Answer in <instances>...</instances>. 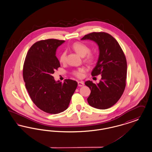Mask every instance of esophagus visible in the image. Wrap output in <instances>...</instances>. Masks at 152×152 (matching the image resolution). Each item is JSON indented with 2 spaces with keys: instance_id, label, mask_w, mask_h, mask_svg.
<instances>
[{
  "instance_id": "esophagus-1",
  "label": "esophagus",
  "mask_w": 152,
  "mask_h": 152,
  "mask_svg": "<svg viewBox=\"0 0 152 152\" xmlns=\"http://www.w3.org/2000/svg\"><path fill=\"white\" fill-rule=\"evenodd\" d=\"M78 86L79 87H83V86H84V81H78Z\"/></svg>"
}]
</instances>
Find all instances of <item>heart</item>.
Instances as JSON below:
<instances>
[{
  "instance_id": "b5f03b06",
  "label": "heart",
  "mask_w": 152,
  "mask_h": 152,
  "mask_svg": "<svg viewBox=\"0 0 152 152\" xmlns=\"http://www.w3.org/2000/svg\"><path fill=\"white\" fill-rule=\"evenodd\" d=\"M72 48L73 51L81 56H84V61L89 64L94 63L96 60V55L93 52H89V47L86 44L81 42H75L73 44ZM59 61L61 63H65L66 60V53L63 52L59 56ZM86 72V69L84 68H79L77 69L73 70L72 74L78 78H82L84 76V73Z\"/></svg>"
}]
</instances>
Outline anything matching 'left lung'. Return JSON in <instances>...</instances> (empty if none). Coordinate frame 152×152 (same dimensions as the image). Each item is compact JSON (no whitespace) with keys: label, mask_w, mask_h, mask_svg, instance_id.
<instances>
[{"label":"left lung","mask_w":152,"mask_h":152,"mask_svg":"<svg viewBox=\"0 0 152 152\" xmlns=\"http://www.w3.org/2000/svg\"><path fill=\"white\" fill-rule=\"evenodd\" d=\"M86 39L95 42L100 51L98 61L91 75H101L99 84L86 81L85 84L91 91L87 101L95 108L106 109L114 105L124 93L127 73L126 60L120 44L108 33L94 32L81 39Z\"/></svg>","instance_id":"obj_1"}]
</instances>
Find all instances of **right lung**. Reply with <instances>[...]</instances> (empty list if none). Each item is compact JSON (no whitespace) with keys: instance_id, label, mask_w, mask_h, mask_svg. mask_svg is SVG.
Here are the masks:
<instances>
[{"instance_id":"add662e5","label":"right lung","mask_w":152,"mask_h":152,"mask_svg":"<svg viewBox=\"0 0 152 152\" xmlns=\"http://www.w3.org/2000/svg\"><path fill=\"white\" fill-rule=\"evenodd\" d=\"M64 42L54 39L37 42L29 48L23 65V79L31 99L37 108L50 114L68 108L77 87L76 81L65 79L62 83L52 76L60 66L56 49Z\"/></svg>"}]
</instances>
